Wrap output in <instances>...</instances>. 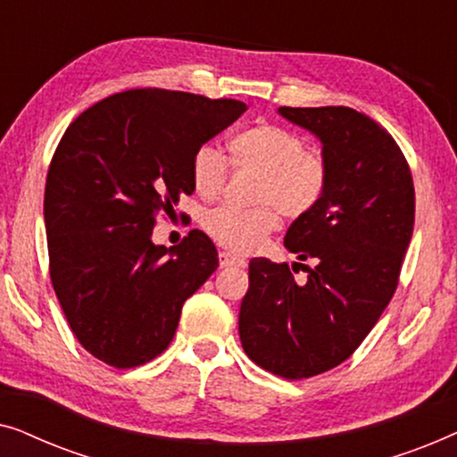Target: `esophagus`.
I'll list each match as a JSON object with an SVG mask.
<instances>
[{
	"label": "esophagus",
	"instance_id": "esophagus-1",
	"mask_svg": "<svg viewBox=\"0 0 457 457\" xmlns=\"http://www.w3.org/2000/svg\"><path fill=\"white\" fill-rule=\"evenodd\" d=\"M218 260H220V266L222 268H228V266H235V268H245L247 262L239 258V255H233L228 252H220L218 253Z\"/></svg>",
	"mask_w": 457,
	"mask_h": 457
}]
</instances>
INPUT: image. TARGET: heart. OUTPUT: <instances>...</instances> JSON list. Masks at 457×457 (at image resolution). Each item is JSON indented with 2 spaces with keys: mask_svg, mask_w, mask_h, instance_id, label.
Returning <instances> with one entry per match:
<instances>
[{
  "mask_svg": "<svg viewBox=\"0 0 457 457\" xmlns=\"http://www.w3.org/2000/svg\"><path fill=\"white\" fill-rule=\"evenodd\" d=\"M237 168H252L258 208L220 205L204 216V228L220 245L233 252H252L278 227V205L287 216H302L314 208L327 187V168L316 155L305 154L299 135L278 124H255L228 141ZM228 177V162L220 149L204 143L191 160V179L204 197H216Z\"/></svg>",
  "mask_w": 457,
  "mask_h": 457,
  "instance_id": "1",
  "label": "heart"
}]
</instances>
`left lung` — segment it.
<instances>
[{
  "label": "left lung",
  "mask_w": 457,
  "mask_h": 457,
  "mask_svg": "<svg viewBox=\"0 0 457 457\" xmlns=\"http://www.w3.org/2000/svg\"><path fill=\"white\" fill-rule=\"evenodd\" d=\"M278 114L322 145V197L285 235L297 260L317 266L297 281L298 262H249L239 337L255 364L297 380L345 361L389 305L414 230V183L402 149L372 118L343 105Z\"/></svg>",
  "instance_id": "8db88e82"
}]
</instances>
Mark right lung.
Here are the masks:
<instances>
[{
  "label": "right lung",
  "instance_id": "1",
  "mask_svg": "<svg viewBox=\"0 0 457 457\" xmlns=\"http://www.w3.org/2000/svg\"><path fill=\"white\" fill-rule=\"evenodd\" d=\"M247 105L183 91L133 89L85 110L47 172L49 274L80 345L135 368L170 345L183 303L218 268L214 243L191 230L155 245L158 214L195 191L191 160Z\"/></svg>",
  "mask_w": 457,
  "mask_h": 457
}]
</instances>
